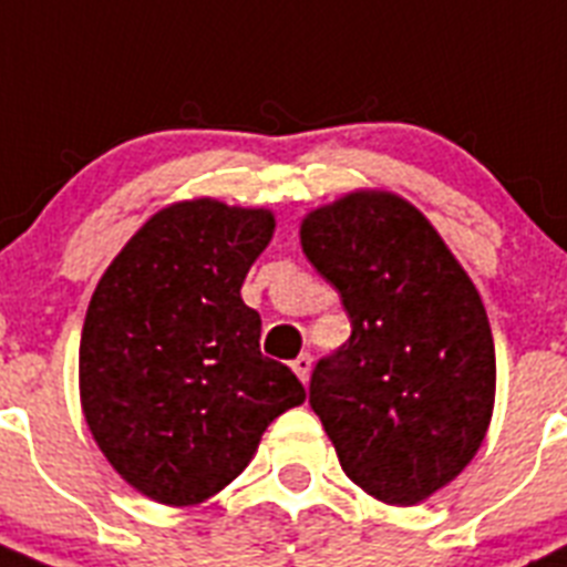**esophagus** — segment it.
<instances>
[{"label": "esophagus", "mask_w": 567, "mask_h": 567, "mask_svg": "<svg viewBox=\"0 0 567 567\" xmlns=\"http://www.w3.org/2000/svg\"><path fill=\"white\" fill-rule=\"evenodd\" d=\"M311 365H313V362H311V357H308V353H302V357H297L293 362H290L293 373H297L302 382H308V377H311Z\"/></svg>", "instance_id": "obj_1"}]
</instances>
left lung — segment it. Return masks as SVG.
Instances as JSON below:
<instances>
[{"instance_id": "8db88e82", "label": "left lung", "mask_w": 567, "mask_h": 567, "mask_svg": "<svg viewBox=\"0 0 567 567\" xmlns=\"http://www.w3.org/2000/svg\"><path fill=\"white\" fill-rule=\"evenodd\" d=\"M299 243L351 317L348 344L313 371L311 408L348 480L385 505H420L465 471L491 425L496 353L480 290L393 190L319 205Z\"/></svg>"}]
</instances>
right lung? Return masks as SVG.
<instances>
[{"instance_id":"1","label":"right lung","mask_w":567,"mask_h":567,"mask_svg":"<svg viewBox=\"0 0 567 567\" xmlns=\"http://www.w3.org/2000/svg\"><path fill=\"white\" fill-rule=\"evenodd\" d=\"M274 210L171 202L113 256L79 342V402L111 467L147 499L190 508L230 485L265 427L305 402L262 357L243 282Z\"/></svg>"}]
</instances>
